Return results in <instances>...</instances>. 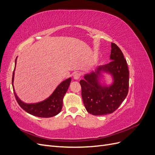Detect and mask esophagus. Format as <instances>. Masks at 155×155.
I'll use <instances>...</instances> for the list:
<instances>
[{"label": "esophagus", "mask_w": 155, "mask_h": 155, "mask_svg": "<svg viewBox=\"0 0 155 155\" xmlns=\"http://www.w3.org/2000/svg\"><path fill=\"white\" fill-rule=\"evenodd\" d=\"M80 76L81 75L79 72H75L73 75V78L74 79H76V80H78L79 78H80Z\"/></svg>", "instance_id": "34e87169"}]
</instances>
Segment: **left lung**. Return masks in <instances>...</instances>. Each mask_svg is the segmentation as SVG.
I'll list each match as a JSON object with an SVG mask.
<instances>
[{
    "instance_id": "left-lung-1",
    "label": "left lung",
    "mask_w": 155,
    "mask_h": 155,
    "mask_svg": "<svg viewBox=\"0 0 155 155\" xmlns=\"http://www.w3.org/2000/svg\"><path fill=\"white\" fill-rule=\"evenodd\" d=\"M110 61L97 67L84 76L80 81L81 94L86 110L95 116L111 114L127 96L129 72L122 51L114 43H111ZM109 74L112 82L102 81L105 74Z\"/></svg>"
}]
</instances>
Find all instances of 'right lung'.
I'll return each instance as SVG.
<instances>
[{
	"label": "right lung",
	"mask_w": 155,
	"mask_h": 155,
	"mask_svg": "<svg viewBox=\"0 0 155 155\" xmlns=\"http://www.w3.org/2000/svg\"><path fill=\"white\" fill-rule=\"evenodd\" d=\"M17 59V57L15 59V68H14L12 76V86L14 94H15V97L18 105L28 113L33 116L40 117V118H50V117H53L58 114L62 109L63 97L70 86L72 78H69L63 81L56 87L52 94L45 100L37 103L27 104V103L22 101L18 97L13 85Z\"/></svg>",
	"instance_id": "obj_1"
}]
</instances>
